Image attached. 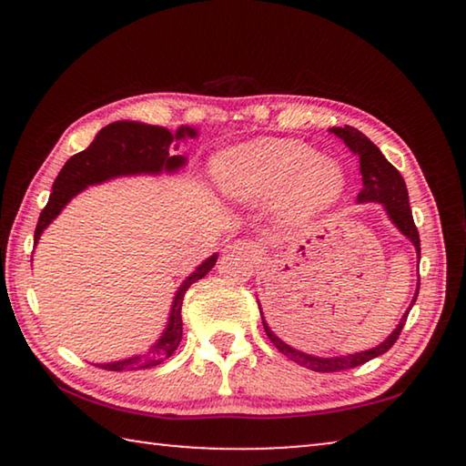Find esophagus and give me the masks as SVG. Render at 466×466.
Masks as SVG:
<instances>
[{
  "label": "esophagus",
  "mask_w": 466,
  "mask_h": 466,
  "mask_svg": "<svg viewBox=\"0 0 466 466\" xmlns=\"http://www.w3.org/2000/svg\"><path fill=\"white\" fill-rule=\"evenodd\" d=\"M230 248L236 250V252H244V255L252 257V258H257L258 255H261V248H258V244L252 242V240H234Z\"/></svg>",
  "instance_id": "1"
}]
</instances>
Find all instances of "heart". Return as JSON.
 Here are the masks:
<instances>
[{
    "label": "heart",
    "instance_id": "b5f03b06",
    "mask_svg": "<svg viewBox=\"0 0 466 466\" xmlns=\"http://www.w3.org/2000/svg\"><path fill=\"white\" fill-rule=\"evenodd\" d=\"M219 187L238 199H265L281 193L291 216L309 218L343 193V172L333 160L291 139H257L228 149L214 162Z\"/></svg>",
    "mask_w": 466,
    "mask_h": 466
}]
</instances>
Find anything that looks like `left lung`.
<instances>
[{"label": "left lung", "mask_w": 466, "mask_h": 466, "mask_svg": "<svg viewBox=\"0 0 466 466\" xmlns=\"http://www.w3.org/2000/svg\"><path fill=\"white\" fill-rule=\"evenodd\" d=\"M330 131H333L337 137H341L345 141V146L350 147L353 154L360 156V172H361V180H364V187H361V191L358 195V201L360 203H366V201L382 203L386 214H389V218L392 219V224L397 226L399 230L415 244L417 255H420L421 252L420 232H417V226L413 222L411 208H409L407 185H405L403 177H400V172L394 168L392 164L382 156L380 149H378L372 141H370L364 133L358 131L356 127L345 125V127H333ZM417 294H420V286H417ZM417 294L413 298L411 306L415 304ZM411 306H409V310H411ZM409 310L405 312V317L400 319L399 327L392 330V335L386 339L384 343L374 347V350L353 353V356H341V358L306 356V353L294 350V347H289L288 343H283L281 339L269 329V325H267L265 319L263 317L261 319H263V327H265L267 337L271 339V343L278 347L283 356L289 358L291 361H296V364H299V366L314 370V372H341V370L358 368L361 364H366V361L374 360L389 351L390 347L397 343L400 330H403V327H405Z\"/></svg>", "instance_id": "8db88e82"}]
</instances>
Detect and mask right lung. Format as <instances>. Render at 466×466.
Returning <instances> with one entry per match:
<instances>
[{"label":"right lung","instance_id":"obj_1","mask_svg":"<svg viewBox=\"0 0 466 466\" xmlns=\"http://www.w3.org/2000/svg\"><path fill=\"white\" fill-rule=\"evenodd\" d=\"M197 133L191 127H180L175 136L168 129L156 127V125H144L133 121H116L106 125L105 129L98 131L96 139L66 162V167L55 178L53 193L49 203L45 205L38 218L35 230V244L41 238V232L49 226L59 211L66 208V203L72 199L88 185L102 183V180L121 177V175H139V172H160V170H177L185 164L183 156H172L168 149L172 139L195 137ZM218 261V255L209 257L203 265L197 267V271L187 278L183 286L177 291L175 302H172L170 322L160 341L152 345L146 356H136L115 364H102V370L110 372H127V370L152 368L168 360L183 339V299L187 289L195 281L205 278Z\"/></svg>","mask_w":466,"mask_h":466}]
</instances>
